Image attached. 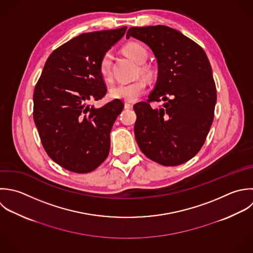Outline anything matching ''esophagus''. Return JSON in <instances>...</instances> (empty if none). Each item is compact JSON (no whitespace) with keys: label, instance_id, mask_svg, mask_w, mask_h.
<instances>
[{"label":"esophagus","instance_id":"34e87169","mask_svg":"<svg viewBox=\"0 0 253 253\" xmlns=\"http://www.w3.org/2000/svg\"><path fill=\"white\" fill-rule=\"evenodd\" d=\"M125 108H127V109H132V108H133V104L130 103V102H126V103H125Z\"/></svg>","mask_w":253,"mask_h":253}]
</instances>
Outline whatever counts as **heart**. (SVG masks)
<instances>
[{"label": "heart", "instance_id": "heart-1", "mask_svg": "<svg viewBox=\"0 0 253 253\" xmlns=\"http://www.w3.org/2000/svg\"><path fill=\"white\" fill-rule=\"evenodd\" d=\"M124 52L138 63H143L148 58V51L142 44L138 42H129L124 48ZM112 59L111 51H106L98 62V70L104 80H111L112 78ZM140 71L146 75L150 73L148 66H141ZM147 90V83L143 79L135 80L127 84H118L110 88V95L113 98L122 99L125 101H135Z\"/></svg>", "mask_w": 253, "mask_h": 253}]
</instances>
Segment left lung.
Segmentation results:
<instances>
[{
  "label": "left lung",
  "mask_w": 253,
  "mask_h": 253,
  "mask_svg": "<svg viewBox=\"0 0 253 253\" xmlns=\"http://www.w3.org/2000/svg\"><path fill=\"white\" fill-rule=\"evenodd\" d=\"M130 36L152 49L159 66L154 91L134 105L138 146L162 166L182 165L201 150L213 123L217 90L210 62L200 45L169 26L131 27ZM162 100L164 106L151 108Z\"/></svg>",
  "instance_id": "8db88e82"
}]
</instances>
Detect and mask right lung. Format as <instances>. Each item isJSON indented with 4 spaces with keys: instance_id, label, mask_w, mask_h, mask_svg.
<instances>
[{
    "instance_id": "obj_1",
    "label": "right lung",
    "mask_w": 253,
    "mask_h": 253,
    "mask_svg": "<svg viewBox=\"0 0 253 253\" xmlns=\"http://www.w3.org/2000/svg\"><path fill=\"white\" fill-rule=\"evenodd\" d=\"M127 27L83 33L48 57L33 91V119L47 155L76 173L97 169L107 158L110 132L124 108L121 99L89 104L107 91L98 70L101 56Z\"/></svg>"
}]
</instances>
